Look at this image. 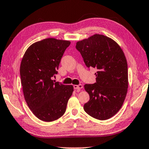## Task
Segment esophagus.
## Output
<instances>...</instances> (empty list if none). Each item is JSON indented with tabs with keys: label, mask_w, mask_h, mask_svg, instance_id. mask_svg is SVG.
I'll use <instances>...</instances> for the list:
<instances>
[{
	"label": "esophagus",
	"mask_w": 149,
	"mask_h": 149,
	"mask_svg": "<svg viewBox=\"0 0 149 149\" xmlns=\"http://www.w3.org/2000/svg\"><path fill=\"white\" fill-rule=\"evenodd\" d=\"M82 88H83V86L82 85V84H79V85H74V89H77V91H79Z\"/></svg>",
	"instance_id": "obj_1"
}]
</instances>
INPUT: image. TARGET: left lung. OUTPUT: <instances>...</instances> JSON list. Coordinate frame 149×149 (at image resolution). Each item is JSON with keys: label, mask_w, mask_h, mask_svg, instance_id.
I'll return each mask as SVG.
<instances>
[{"label": "left lung", "mask_w": 149, "mask_h": 149, "mask_svg": "<svg viewBox=\"0 0 149 149\" xmlns=\"http://www.w3.org/2000/svg\"><path fill=\"white\" fill-rule=\"evenodd\" d=\"M76 48L87 67L97 69L96 82L84 85L89 95L84 111L99 120L111 118L122 107L128 91V65L124 52L112 39L97 33L78 41Z\"/></svg>", "instance_id": "1"}]
</instances>
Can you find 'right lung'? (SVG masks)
<instances>
[{"label":"right lung","instance_id":"obj_1","mask_svg":"<svg viewBox=\"0 0 149 149\" xmlns=\"http://www.w3.org/2000/svg\"><path fill=\"white\" fill-rule=\"evenodd\" d=\"M70 43L44 39L31 45L22 57L20 75L24 99L35 116L43 121H54L62 116L73 92L72 85L52 80Z\"/></svg>","mask_w":149,"mask_h":149}]
</instances>
